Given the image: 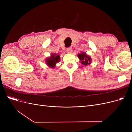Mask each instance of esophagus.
<instances>
[{
  "instance_id": "1",
  "label": "esophagus",
  "mask_w": 132,
  "mask_h": 132,
  "mask_svg": "<svg viewBox=\"0 0 132 132\" xmlns=\"http://www.w3.org/2000/svg\"><path fill=\"white\" fill-rule=\"evenodd\" d=\"M73 49H72V48H71V47H68V48H67L66 49V51H67V52L68 53H71V52H72V50Z\"/></svg>"
}]
</instances>
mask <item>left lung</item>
<instances>
[{
    "mask_svg": "<svg viewBox=\"0 0 132 132\" xmlns=\"http://www.w3.org/2000/svg\"><path fill=\"white\" fill-rule=\"evenodd\" d=\"M78 57L80 59L82 64L84 65H87V64H90L91 58L89 57L88 55L85 53L82 52L81 54H79Z\"/></svg>",
    "mask_w": 132,
    "mask_h": 132,
    "instance_id": "1",
    "label": "left lung"
}]
</instances>
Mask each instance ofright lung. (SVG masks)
Segmentation results:
<instances>
[{
  "label": "right lung",
  "mask_w": 132,
  "mask_h": 132,
  "mask_svg": "<svg viewBox=\"0 0 132 132\" xmlns=\"http://www.w3.org/2000/svg\"><path fill=\"white\" fill-rule=\"evenodd\" d=\"M60 61V56L59 55L56 54H52L51 57L47 59L46 63L50 67L54 68L55 64L57 63Z\"/></svg>",
  "instance_id": "1"
}]
</instances>
